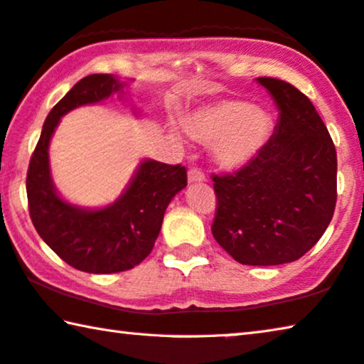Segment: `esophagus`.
Listing matches in <instances>:
<instances>
[{
	"label": "esophagus",
	"mask_w": 364,
	"mask_h": 364,
	"mask_svg": "<svg viewBox=\"0 0 364 364\" xmlns=\"http://www.w3.org/2000/svg\"><path fill=\"white\" fill-rule=\"evenodd\" d=\"M188 181L189 183H200L205 181V175L199 168H191L188 171Z\"/></svg>",
	"instance_id": "1"
}]
</instances>
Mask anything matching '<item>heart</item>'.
Instances as JSON below:
<instances>
[{
  "label": "heart",
  "mask_w": 364,
  "mask_h": 364,
  "mask_svg": "<svg viewBox=\"0 0 364 364\" xmlns=\"http://www.w3.org/2000/svg\"><path fill=\"white\" fill-rule=\"evenodd\" d=\"M184 128L196 139L215 141V157L236 168L256 157L272 131V119L247 102L220 100L189 114Z\"/></svg>",
  "instance_id": "obj_1"
}]
</instances>
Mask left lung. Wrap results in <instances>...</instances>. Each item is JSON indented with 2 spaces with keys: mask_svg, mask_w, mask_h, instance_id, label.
Segmentation results:
<instances>
[{
  "mask_svg": "<svg viewBox=\"0 0 364 364\" xmlns=\"http://www.w3.org/2000/svg\"><path fill=\"white\" fill-rule=\"evenodd\" d=\"M279 107L267 144L245 166L212 175V235L245 265L293 262L313 247L337 203V152L324 121L295 85L257 77Z\"/></svg>",
  "mask_w": 364,
  "mask_h": 364,
  "instance_id": "1",
  "label": "left lung"
}]
</instances>
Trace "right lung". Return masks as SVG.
I'll list each match as a JSON object with an SVG mask.
<instances>
[{
  "label": "right lung",
  "mask_w": 364,
  "mask_h": 364,
  "mask_svg": "<svg viewBox=\"0 0 364 364\" xmlns=\"http://www.w3.org/2000/svg\"><path fill=\"white\" fill-rule=\"evenodd\" d=\"M123 84L112 74L80 79L51 108L27 170L28 213L45 243L71 267L89 274H117L151 255L164 213L188 184L183 165L144 160L117 203L100 210L74 207L56 194L50 176L48 144L60 118L73 108L107 99Z\"/></svg>",
  "instance_id": "right-lung-1"
}]
</instances>
